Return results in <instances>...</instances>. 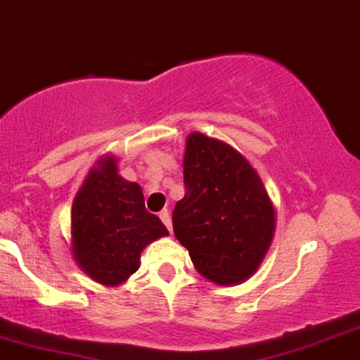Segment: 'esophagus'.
<instances>
[{
    "label": "esophagus",
    "mask_w": 360,
    "mask_h": 360,
    "mask_svg": "<svg viewBox=\"0 0 360 360\" xmlns=\"http://www.w3.org/2000/svg\"><path fill=\"white\" fill-rule=\"evenodd\" d=\"M160 218H161V221H163V224H165V227H167V229H169L170 233H172V218H170V211L169 210H163L160 213Z\"/></svg>",
    "instance_id": "1"
}]
</instances>
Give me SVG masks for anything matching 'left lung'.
<instances>
[{
	"mask_svg": "<svg viewBox=\"0 0 360 360\" xmlns=\"http://www.w3.org/2000/svg\"><path fill=\"white\" fill-rule=\"evenodd\" d=\"M183 176L174 234L202 277L241 284L261 266L275 234V206L259 174L229 143L195 131L186 139Z\"/></svg>",
	"mask_w": 360,
	"mask_h": 360,
	"instance_id": "8db88e82",
	"label": "left lung"
}]
</instances>
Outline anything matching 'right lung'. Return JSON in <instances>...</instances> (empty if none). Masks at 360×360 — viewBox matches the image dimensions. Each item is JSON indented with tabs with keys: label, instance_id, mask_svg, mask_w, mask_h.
Segmentation results:
<instances>
[{
	"label": "right lung",
	"instance_id": "obj_1",
	"mask_svg": "<svg viewBox=\"0 0 360 360\" xmlns=\"http://www.w3.org/2000/svg\"><path fill=\"white\" fill-rule=\"evenodd\" d=\"M113 154L97 160L70 211V254L79 270L103 286H120L140 268V254L167 227L143 204L139 183L119 174Z\"/></svg>",
	"mask_w": 360,
	"mask_h": 360
}]
</instances>
